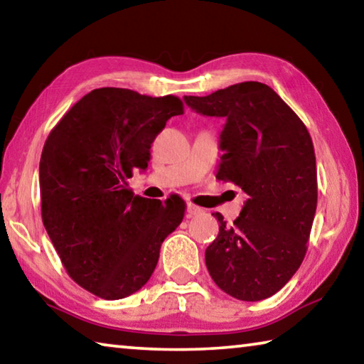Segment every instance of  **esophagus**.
Returning a JSON list of instances; mask_svg holds the SVG:
<instances>
[{"label":"esophagus","mask_w":364,"mask_h":364,"mask_svg":"<svg viewBox=\"0 0 364 364\" xmlns=\"http://www.w3.org/2000/svg\"><path fill=\"white\" fill-rule=\"evenodd\" d=\"M186 212H188V217H194V215H199V213L204 212V208L197 207V205H194V204H188Z\"/></svg>","instance_id":"obj_1"}]
</instances>
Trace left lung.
<instances>
[{"label": "left lung", "mask_w": 364, "mask_h": 364, "mask_svg": "<svg viewBox=\"0 0 364 364\" xmlns=\"http://www.w3.org/2000/svg\"><path fill=\"white\" fill-rule=\"evenodd\" d=\"M197 114L225 117L217 180L249 199L220 232L205 264L221 291L244 301L268 299L295 274L306 254L318 202L311 136L297 114L260 82H242L208 96H184Z\"/></svg>", "instance_id": "obj_1"}]
</instances>
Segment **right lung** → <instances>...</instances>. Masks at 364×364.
<instances>
[{"label":"right lung","mask_w":364,"mask_h":364,"mask_svg":"<svg viewBox=\"0 0 364 364\" xmlns=\"http://www.w3.org/2000/svg\"><path fill=\"white\" fill-rule=\"evenodd\" d=\"M181 114L176 96L97 88L49 133L40 160L43 225L70 278L97 297L139 291L183 221L181 199L134 196L127 181L147 168L154 139Z\"/></svg>","instance_id":"1"}]
</instances>
